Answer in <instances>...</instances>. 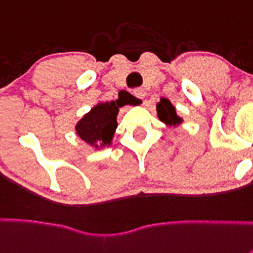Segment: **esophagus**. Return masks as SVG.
Instances as JSON below:
<instances>
[{
  "label": "esophagus",
  "mask_w": 253,
  "mask_h": 253,
  "mask_svg": "<svg viewBox=\"0 0 253 253\" xmlns=\"http://www.w3.org/2000/svg\"><path fill=\"white\" fill-rule=\"evenodd\" d=\"M133 94H134V96H136V97H137V98H140V100H142V98L145 97L146 92H145V89H143V88H134V89H133Z\"/></svg>",
  "instance_id": "obj_1"
}]
</instances>
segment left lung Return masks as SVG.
I'll return each mask as SVG.
<instances>
[{
	"instance_id": "8db88e82",
	"label": "left lung",
	"mask_w": 253,
	"mask_h": 253,
	"mask_svg": "<svg viewBox=\"0 0 253 253\" xmlns=\"http://www.w3.org/2000/svg\"><path fill=\"white\" fill-rule=\"evenodd\" d=\"M157 113H159L160 120L169 126H176L181 124V119L176 115V110L167 98H162L161 102L157 105Z\"/></svg>"
}]
</instances>
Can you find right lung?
<instances>
[{
  "instance_id": "obj_1",
  "label": "right lung",
  "mask_w": 253,
  "mask_h": 253,
  "mask_svg": "<svg viewBox=\"0 0 253 253\" xmlns=\"http://www.w3.org/2000/svg\"><path fill=\"white\" fill-rule=\"evenodd\" d=\"M121 106L120 100L94 106L77 124V134L92 146H110L117 128V113Z\"/></svg>"
}]
</instances>
